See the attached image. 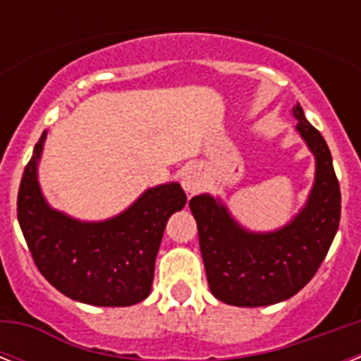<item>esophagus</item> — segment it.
<instances>
[{
	"instance_id": "esophagus-1",
	"label": "esophagus",
	"mask_w": 361,
	"mask_h": 361,
	"mask_svg": "<svg viewBox=\"0 0 361 361\" xmlns=\"http://www.w3.org/2000/svg\"><path fill=\"white\" fill-rule=\"evenodd\" d=\"M198 185H200V180H198V176L195 172H187L183 176V187H185L187 192H195L198 189Z\"/></svg>"
}]
</instances>
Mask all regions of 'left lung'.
<instances>
[{
  "label": "left lung",
  "instance_id": "obj_1",
  "mask_svg": "<svg viewBox=\"0 0 361 361\" xmlns=\"http://www.w3.org/2000/svg\"><path fill=\"white\" fill-rule=\"evenodd\" d=\"M296 129L317 159V178L307 206L290 225L268 234L243 231L221 202L208 195L189 200L209 290L238 307L283 302L313 279L328 255L341 219V191L330 147L303 116L292 109Z\"/></svg>",
  "mask_w": 361,
  "mask_h": 361
}]
</instances>
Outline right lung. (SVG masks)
Returning a JSON list of instances; mask_svg holds the SVG:
<instances>
[{
    "instance_id": "right-lung-1",
    "label": "right lung",
    "mask_w": 361,
    "mask_h": 361,
    "mask_svg": "<svg viewBox=\"0 0 361 361\" xmlns=\"http://www.w3.org/2000/svg\"><path fill=\"white\" fill-rule=\"evenodd\" d=\"M42 133L20 181L16 214L42 277L76 302L99 307L135 305L149 296L166 221L185 206L180 183L147 189L129 209L103 223H80L44 202L37 183Z\"/></svg>"
}]
</instances>
